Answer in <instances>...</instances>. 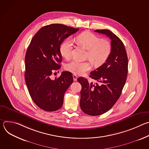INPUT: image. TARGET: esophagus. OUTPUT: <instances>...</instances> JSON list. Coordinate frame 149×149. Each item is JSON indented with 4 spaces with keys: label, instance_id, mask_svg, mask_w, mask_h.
I'll list each match as a JSON object with an SVG mask.
<instances>
[{
    "label": "esophagus",
    "instance_id": "1",
    "mask_svg": "<svg viewBox=\"0 0 149 149\" xmlns=\"http://www.w3.org/2000/svg\"><path fill=\"white\" fill-rule=\"evenodd\" d=\"M77 78H78V76L75 74H73V79H74V81H76L77 80Z\"/></svg>",
    "mask_w": 149,
    "mask_h": 149
}]
</instances>
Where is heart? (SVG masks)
<instances>
[{
    "label": "heart",
    "instance_id": "obj_1",
    "mask_svg": "<svg viewBox=\"0 0 149 149\" xmlns=\"http://www.w3.org/2000/svg\"><path fill=\"white\" fill-rule=\"evenodd\" d=\"M78 43L87 50L86 57L94 66H100L109 57L111 51L110 42L105 39H100L98 36L90 32H85L76 38ZM72 42L67 39L61 44L59 48L61 55L65 59L71 56ZM65 69L74 74L81 75L91 69V63L90 61L80 62L73 60L65 65Z\"/></svg>",
    "mask_w": 149,
    "mask_h": 149
}]
</instances>
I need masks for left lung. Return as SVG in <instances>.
<instances>
[{"label":"left lung","mask_w":149,"mask_h":149,"mask_svg":"<svg viewBox=\"0 0 149 149\" xmlns=\"http://www.w3.org/2000/svg\"><path fill=\"white\" fill-rule=\"evenodd\" d=\"M111 39V54L102 65L90 72V77L98 82L89 83L84 77L81 84L80 107L86 114L93 116L102 114L110 110L119 98L128 73V58L121 39L107 29H97Z\"/></svg>","instance_id":"left-lung-1"}]
</instances>
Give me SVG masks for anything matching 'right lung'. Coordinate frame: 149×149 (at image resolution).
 I'll return each mask as SVG.
<instances>
[{
    "label": "right lung",
    "mask_w": 149,
    "mask_h": 149,
    "mask_svg": "<svg viewBox=\"0 0 149 149\" xmlns=\"http://www.w3.org/2000/svg\"><path fill=\"white\" fill-rule=\"evenodd\" d=\"M78 30L58 24L45 26L33 36L27 49L25 82L33 102L45 111H54L62 107L63 95L73 82L72 75L68 71H63L54 80L50 77L61 67L60 45Z\"/></svg>",
    "instance_id": "obj_1"
}]
</instances>
